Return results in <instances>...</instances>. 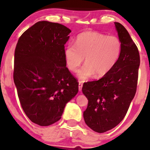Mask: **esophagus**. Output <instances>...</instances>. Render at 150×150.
<instances>
[{
    "label": "esophagus",
    "mask_w": 150,
    "mask_h": 150,
    "mask_svg": "<svg viewBox=\"0 0 150 150\" xmlns=\"http://www.w3.org/2000/svg\"><path fill=\"white\" fill-rule=\"evenodd\" d=\"M82 87H83V83H82L81 81H79V89L80 91H81L82 90Z\"/></svg>",
    "instance_id": "1"
}]
</instances>
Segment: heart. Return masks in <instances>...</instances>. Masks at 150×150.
I'll return each mask as SVG.
<instances>
[{
  "label": "heart",
  "instance_id": "b5f03b06",
  "mask_svg": "<svg viewBox=\"0 0 150 150\" xmlns=\"http://www.w3.org/2000/svg\"><path fill=\"white\" fill-rule=\"evenodd\" d=\"M75 44L65 48V62L69 70L76 72L85 57L86 65L79 73L80 79L83 80L93 75L98 79L107 74L117 62L122 51L120 38L96 31L81 33Z\"/></svg>",
  "mask_w": 150,
  "mask_h": 150
}]
</instances>
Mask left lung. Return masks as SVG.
Wrapping results in <instances>:
<instances>
[{
    "mask_svg": "<svg viewBox=\"0 0 150 150\" xmlns=\"http://www.w3.org/2000/svg\"><path fill=\"white\" fill-rule=\"evenodd\" d=\"M115 25L122 42L117 62L102 79L85 83L82 88L88 99L84 120L99 133L111 130L122 122L137 91L140 65L138 48L122 24L115 22Z\"/></svg>",
    "mask_w": 150,
    "mask_h": 150,
    "instance_id": "obj_1",
    "label": "left lung"
}]
</instances>
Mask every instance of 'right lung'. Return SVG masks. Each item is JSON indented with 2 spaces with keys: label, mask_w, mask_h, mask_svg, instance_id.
<instances>
[{
  "label": "right lung",
  "mask_w": 150,
  "mask_h": 150,
  "mask_svg": "<svg viewBox=\"0 0 150 150\" xmlns=\"http://www.w3.org/2000/svg\"><path fill=\"white\" fill-rule=\"evenodd\" d=\"M70 32L63 24L40 21L24 31L16 45L13 81L18 98L26 115L40 126L58 122L79 91L64 55Z\"/></svg>",
  "instance_id": "add662e5"
}]
</instances>
